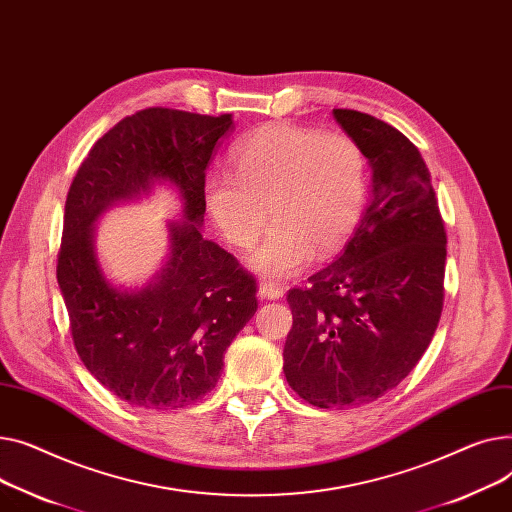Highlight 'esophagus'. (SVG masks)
<instances>
[{"label": "esophagus", "instance_id": "esophagus-1", "mask_svg": "<svg viewBox=\"0 0 512 512\" xmlns=\"http://www.w3.org/2000/svg\"><path fill=\"white\" fill-rule=\"evenodd\" d=\"M283 293H285V289L279 283H273V281H262L258 285V295L262 299H281Z\"/></svg>", "mask_w": 512, "mask_h": 512}]
</instances>
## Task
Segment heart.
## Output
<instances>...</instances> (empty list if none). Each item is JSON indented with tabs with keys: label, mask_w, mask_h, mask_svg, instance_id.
<instances>
[{
	"label": "heart",
	"mask_w": 512,
	"mask_h": 512,
	"mask_svg": "<svg viewBox=\"0 0 512 512\" xmlns=\"http://www.w3.org/2000/svg\"><path fill=\"white\" fill-rule=\"evenodd\" d=\"M229 157L235 175L208 173L204 206L235 248H250L270 213L275 225L250 258L264 277H291L312 254L337 252L362 219L368 167L347 136L270 124L237 140Z\"/></svg>",
	"instance_id": "b5f03b06"
}]
</instances>
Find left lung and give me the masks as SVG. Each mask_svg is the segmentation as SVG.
<instances>
[{
	"label": "left lung",
	"mask_w": 512,
	"mask_h": 512,
	"mask_svg": "<svg viewBox=\"0 0 512 512\" xmlns=\"http://www.w3.org/2000/svg\"><path fill=\"white\" fill-rule=\"evenodd\" d=\"M370 163V200L343 254L287 293L283 372L320 409L368 405L422 359L444 302L446 231L417 146L382 119L333 109Z\"/></svg>",
	"instance_id": "8db88e82"
}]
</instances>
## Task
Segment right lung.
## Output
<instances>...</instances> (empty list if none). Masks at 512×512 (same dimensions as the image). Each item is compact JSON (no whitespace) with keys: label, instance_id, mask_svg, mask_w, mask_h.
Segmentation results:
<instances>
[{"label":"right lung","instance_id":"right-lung-1","mask_svg":"<svg viewBox=\"0 0 512 512\" xmlns=\"http://www.w3.org/2000/svg\"><path fill=\"white\" fill-rule=\"evenodd\" d=\"M219 117L142 109L90 148L66 198L57 283L74 347L107 390L140 409H182L215 388L235 335L256 314V281L200 231L210 157L233 132ZM171 183L183 200L164 268L142 290L115 288L94 252V223L107 207Z\"/></svg>","mask_w":512,"mask_h":512}]
</instances>
